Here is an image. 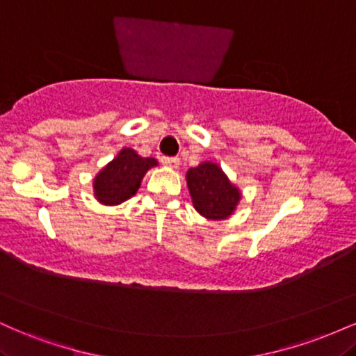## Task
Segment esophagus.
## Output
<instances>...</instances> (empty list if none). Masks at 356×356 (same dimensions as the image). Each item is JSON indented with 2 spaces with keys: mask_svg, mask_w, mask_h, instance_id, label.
Instances as JSON below:
<instances>
[{
  "mask_svg": "<svg viewBox=\"0 0 356 356\" xmlns=\"http://www.w3.org/2000/svg\"><path fill=\"white\" fill-rule=\"evenodd\" d=\"M161 161H162V164L170 167V169H177L179 164H181L179 157H162Z\"/></svg>",
  "mask_w": 356,
  "mask_h": 356,
  "instance_id": "obj_1",
  "label": "esophagus"
}]
</instances>
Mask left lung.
<instances>
[{"mask_svg": "<svg viewBox=\"0 0 356 356\" xmlns=\"http://www.w3.org/2000/svg\"><path fill=\"white\" fill-rule=\"evenodd\" d=\"M187 186L194 207L207 219H224L238 206L241 194L212 162L187 170Z\"/></svg>", "mask_w": 356, "mask_h": 356, "instance_id": "left-lung-1", "label": "left lung"}]
</instances>
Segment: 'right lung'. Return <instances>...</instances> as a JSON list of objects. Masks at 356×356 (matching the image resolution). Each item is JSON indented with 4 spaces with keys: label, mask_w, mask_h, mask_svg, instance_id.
<instances>
[{
    "label": "right lung",
    "mask_w": 356,
    "mask_h": 356,
    "mask_svg": "<svg viewBox=\"0 0 356 356\" xmlns=\"http://www.w3.org/2000/svg\"><path fill=\"white\" fill-rule=\"evenodd\" d=\"M157 165L155 159H145L136 150L124 149L93 181V189L100 202L120 204L136 194L140 181L150 167Z\"/></svg>",
    "instance_id": "obj_1"
}]
</instances>
